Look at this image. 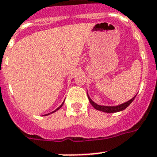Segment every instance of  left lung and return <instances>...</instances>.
Returning a JSON list of instances; mask_svg holds the SVG:
<instances>
[{
    "label": "left lung",
    "mask_w": 157,
    "mask_h": 157,
    "mask_svg": "<svg viewBox=\"0 0 157 157\" xmlns=\"http://www.w3.org/2000/svg\"><path fill=\"white\" fill-rule=\"evenodd\" d=\"M136 97V95L135 97H133L131 100L129 101H126L123 104H121V105H115V106H106V105H97V103H95L94 101L90 98V97L89 96L88 94V97H89V102L92 105H93L94 109H96L97 110H99V111H101V112H104V113H117V112H121V111H123L128 106H129L131 105V103L133 101V100L135 99V97Z\"/></svg>",
    "instance_id": "1"
}]
</instances>
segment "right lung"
<instances>
[{"instance_id": "1", "label": "right lung", "mask_w": 157, "mask_h": 157, "mask_svg": "<svg viewBox=\"0 0 157 157\" xmlns=\"http://www.w3.org/2000/svg\"><path fill=\"white\" fill-rule=\"evenodd\" d=\"M64 101H63V103H62V104H61V105H60V106H59V107H58V108H57V109H56V110H54V111H53V112H52V113H48V114H45V115H44V116H48V115H50V114H52V113H55V112H56V111H57V110H59V109H60V108L62 107V105H64Z\"/></svg>"}]
</instances>
